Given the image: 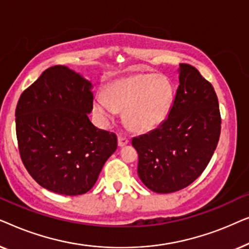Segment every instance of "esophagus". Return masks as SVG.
<instances>
[{"instance_id":"esophagus-1","label":"esophagus","mask_w":249,"mask_h":249,"mask_svg":"<svg viewBox=\"0 0 249 249\" xmlns=\"http://www.w3.org/2000/svg\"><path fill=\"white\" fill-rule=\"evenodd\" d=\"M129 142V139L124 136H118V146L119 147H124Z\"/></svg>"}]
</instances>
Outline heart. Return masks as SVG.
Segmentation results:
<instances>
[{
  "label": "heart",
  "instance_id": "1",
  "mask_svg": "<svg viewBox=\"0 0 249 249\" xmlns=\"http://www.w3.org/2000/svg\"><path fill=\"white\" fill-rule=\"evenodd\" d=\"M173 87L168 78L138 73L120 78L94 98V111L102 120L111 121L124 110L125 124L138 132L151 131L163 124L173 103Z\"/></svg>",
  "mask_w": 249,
  "mask_h": 249
}]
</instances>
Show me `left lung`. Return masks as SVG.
<instances>
[{
	"mask_svg": "<svg viewBox=\"0 0 249 249\" xmlns=\"http://www.w3.org/2000/svg\"><path fill=\"white\" fill-rule=\"evenodd\" d=\"M179 86L164 122L132 139L138 176L159 194L189 186L209 164L221 132L219 102L212 85L189 64H179Z\"/></svg>",
	"mask_w": 249,
	"mask_h": 249,
	"instance_id": "left-lung-1",
	"label": "left lung"
}]
</instances>
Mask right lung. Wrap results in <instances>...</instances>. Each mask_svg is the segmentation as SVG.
I'll use <instances>...</instances> for the list:
<instances>
[{
    "mask_svg": "<svg viewBox=\"0 0 249 249\" xmlns=\"http://www.w3.org/2000/svg\"><path fill=\"white\" fill-rule=\"evenodd\" d=\"M93 85L64 66L44 71L20 96L16 130L23 165L50 192L77 196L93 188L117 136L95 127Z\"/></svg>",
    "mask_w": 249,
    "mask_h": 249,
    "instance_id": "obj_1",
    "label": "right lung"
}]
</instances>
